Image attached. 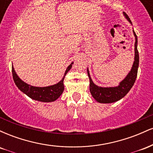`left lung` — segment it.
Returning <instances> with one entry per match:
<instances>
[{
  "mask_svg": "<svg viewBox=\"0 0 153 153\" xmlns=\"http://www.w3.org/2000/svg\"><path fill=\"white\" fill-rule=\"evenodd\" d=\"M127 20L131 24V22L127 13L123 12ZM133 34L135 37L134 43V59L130 71L124 79L119 82V85L114 87H101L96 85L91 79L88 68H87L88 75L90 80V92L94 99L101 103H111L118 101L124 98L130 91L137 78L139 67V53L137 50V36L133 29Z\"/></svg>",
  "mask_w": 153,
  "mask_h": 153,
  "instance_id": "left-lung-1",
  "label": "left lung"
}]
</instances>
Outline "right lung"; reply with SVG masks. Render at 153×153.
I'll list each match as a JSON object with an SVG mask.
<instances>
[{
  "label": "right lung",
  "mask_w": 153,
  "mask_h": 153,
  "mask_svg": "<svg viewBox=\"0 0 153 153\" xmlns=\"http://www.w3.org/2000/svg\"><path fill=\"white\" fill-rule=\"evenodd\" d=\"M73 64V62H71V64L67 68L63 78L60 81L52 85L46 87L33 86L23 81L16 74L13 66H12V74L13 80L18 88L31 99L44 103L52 102L58 99L64 91V78L68 72L71 69Z\"/></svg>",
  "instance_id": "1"
}]
</instances>
